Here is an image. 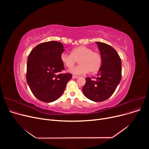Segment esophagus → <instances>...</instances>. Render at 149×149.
Instances as JSON below:
<instances>
[{
  "instance_id": "esophagus-1",
  "label": "esophagus",
  "mask_w": 149,
  "mask_h": 149,
  "mask_svg": "<svg viewBox=\"0 0 149 149\" xmlns=\"http://www.w3.org/2000/svg\"><path fill=\"white\" fill-rule=\"evenodd\" d=\"M73 79H77V78H79V76H77V75H73L72 76Z\"/></svg>"
}]
</instances>
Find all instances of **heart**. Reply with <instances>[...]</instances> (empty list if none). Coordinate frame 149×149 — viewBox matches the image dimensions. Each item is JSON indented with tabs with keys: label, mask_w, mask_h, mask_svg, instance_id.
<instances>
[{
	"label": "heart",
	"mask_w": 149,
	"mask_h": 149,
	"mask_svg": "<svg viewBox=\"0 0 149 149\" xmlns=\"http://www.w3.org/2000/svg\"><path fill=\"white\" fill-rule=\"evenodd\" d=\"M60 60L65 66L68 68L72 67L79 60L80 64L70 68L69 71L75 75H83L90 72L95 73L100 69L102 65V57L101 54L92 49L85 46L77 47L73 49L71 54L62 52Z\"/></svg>",
	"instance_id": "1"
}]
</instances>
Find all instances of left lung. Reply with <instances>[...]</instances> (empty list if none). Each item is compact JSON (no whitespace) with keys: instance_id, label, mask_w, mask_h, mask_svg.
<instances>
[{"instance_id":"1","label":"left lung","mask_w":149,"mask_h":149,"mask_svg":"<svg viewBox=\"0 0 149 149\" xmlns=\"http://www.w3.org/2000/svg\"><path fill=\"white\" fill-rule=\"evenodd\" d=\"M96 43L102 57V65L95 80L86 78L82 91L88 99L101 102L108 99L116 90L121 79L122 67L121 60L113 48L103 42Z\"/></svg>"}]
</instances>
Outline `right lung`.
I'll return each mask as SVG.
<instances>
[{
    "label": "right lung",
    "instance_id": "obj_1",
    "mask_svg": "<svg viewBox=\"0 0 149 149\" xmlns=\"http://www.w3.org/2000/svg\"><path fill=\"white\" fill-rule=\"evenodd\" d=\"M64 50L61 43L50 41L38 45L28 56L26 81L33 95L43 102L60 98L72 77L70 73H60L65 69L60 60Z\"/></svg>",
    "mask_w": 149,
    "mask_h": 149
}]
</instances>
